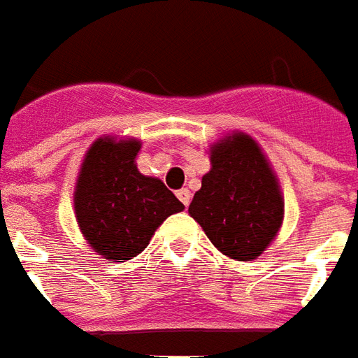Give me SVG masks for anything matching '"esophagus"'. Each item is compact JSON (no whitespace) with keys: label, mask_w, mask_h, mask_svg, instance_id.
I'll list each match as a JSON object with an SVG mask.
<instances>
[{"label":"esophagus","mask_w":358,"mask_h":358,"mask_svg":"<svg viewBox=\"0 0 358 358\" xmlns=\"http://www.w3.org/2000/svg\"><path fill=\"white\" fill-rule=\"evenodd\" d=\"M176 196H178L180 201L186 205V207L189 205V201H192V192H189V189H186V187L178 189V194H176Z\"/></svg>","instance_id":"esophagus-1"}]
</instances>
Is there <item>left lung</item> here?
Instances as JSON below:
<instances>
[{
  "instance_id": "8db88e82",
  "label": "left lung",
  "mask_w": 358,
  "mask_h": 358,
  "mask_svg": "<svg viewBox=\"0 0 358 358\" xmlns=\"http://www.w3.org/2000/svg\"><path fill=\"white\" fill-rule=\"evenodd\" d=\"M209 155L211 171L187 211L224 256L252 262L281 229L285 201L279 180L259 145L242 131L219 139Z\"/></svg>"
}]
</instances>
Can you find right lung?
I'll return each instance as SVG.
<instances>
[{"label":"right lung","mask_w":358,"mask_h":358,"mask_svg":"<svg viewBox=\"0 0 358 358\" xmlns=\"http://www.w3.org/2000/svg\"><path fill=\"white\" fill-rule=\"evenodd\" d=\"M137 139L99 137L85 155L75 184L77 224L108 262L141 254L166 217L184 205L159 178L137 171Z\"/></svg>","instance_id":"1"}]
</instances>
